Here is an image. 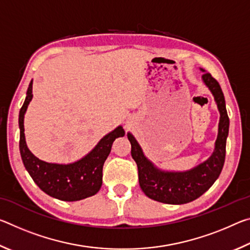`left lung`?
I'll list each match as a JSON object with an SVG mask.
<instances>
[{
	"label": "left lung",
	"mask_w": 250,
	"mask_h": 250,
	"mask_svg": "<svg viewBox=\"0 0 250 250\" xmlns=\"http://www.w3.org/2000/svg\"><path fill=\"white\" fill-rule=\"evenodd\" d=\"M205 71L204 69H201ZM208 87L219 110L218 134L215 149L205 162L185 172H168L159 170L143 154L141 146L130 132L128 139L131 143V155L138 166L139 184L147 197L166 204H185L203 195L217 180L225 162L226 139L229 129V118L227 115L225 98L218 82L209 73L202 76Z\"/></svg>",
	"instance_id": "1"
}]
</instances>
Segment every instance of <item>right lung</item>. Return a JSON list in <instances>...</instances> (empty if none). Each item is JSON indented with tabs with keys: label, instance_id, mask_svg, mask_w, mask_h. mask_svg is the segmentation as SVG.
I'll use <instances>...</instances> for the list:
<instances>
[{
	"label": "right lung",
	"instance_id": "right-lung-1",
	"mask_svg": "<svg viewBox=\"0 0 250 250\" xmlns=\"http://www.w3.org/2000/svg\"><path fill=\"white\" fill-rule=\"evenodd\" d=\"M33 80L29 83L22 108L20 110V152L24 167L37 186L47 195L61 201L75 202L95 195L103 184V167L111 151L113 141L124 137L121 125L105 134L94 149L77 162L69 164L48 163L36 158L28 150L24 134V115L33 98Z\"/></svg>",
	"mask_w": 250,
	"mask_h": 250
}]
</instances>
